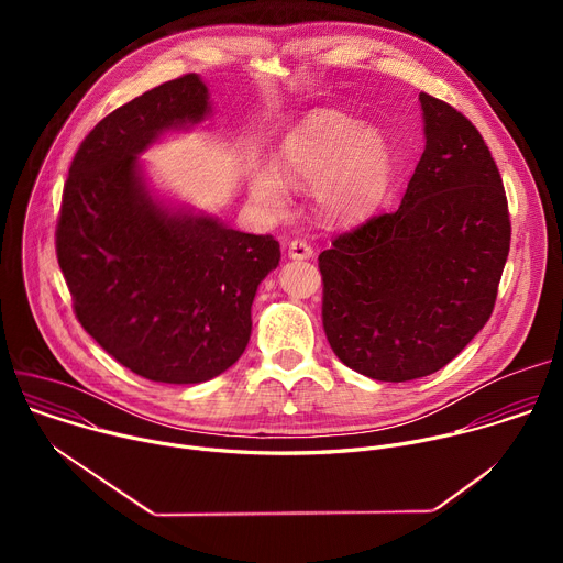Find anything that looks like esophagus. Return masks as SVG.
<instances>
[{"mask_svg": "<svg viewBox=\"0 0 563 563\" xmlns=\"http://www.w3.org/2000/svg\"><path fill=\"white\" fill-rule=\"evenodd\" d=\"M287 256L294 258V261H307V258L313 256V250H311V245L305 243V240H298V238H296V240H291V243H289Z\"/></svg>", "mask_w": 563, "mask_h": 563, "instance_id": "1", "label": "esophagus"}]
</instances>
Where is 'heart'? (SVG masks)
I'll return each instance as SVG.
<instances>
[{
  "mask_svg": "<svg viewBox=\"0 0 563 563\" xmlns=\"http://www.w3.org/2000/svg\"><path fill=\"white\" fill-rule=\"evenodd\" d=\"M396 172L394 148L374 126L339 111H320L298 124L276 153V172L252 176L254 202L272 213H285L288 185H313L320 218L350 224L367 218L387 196Z\"/></svg>",
  "mask_w": 563,
  "mask_h": 563,
  "instance_id": "1",
  "label": "heart"
}]
</instances>
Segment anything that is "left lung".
<instances>
[{"label": "left lung", "mask_w": 563, "mask_h": 563, "mask_svg": "<svg viewBox=\"0 0 563 563\" xmlns=\"http://www.w3.org/2000/svg\"><path fill=\"white\" fill-rule=\"evenodd\" d=\"M419 102L426 151L400 207L318 256L334 354L387 383L441 369L484 330L510 252L508 200L484 137L443 100Z\"/></svg>", "instance_id": "left-lung-1"}]
</instances>
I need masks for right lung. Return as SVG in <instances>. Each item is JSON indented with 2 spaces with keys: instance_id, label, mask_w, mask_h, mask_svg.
<instances>
[{
  "instance_id": "right-lung-1",
  "label": "right lung",
  "mask_w": 563,
  "mask_h": 563,
  "mask_svg": "<svg viewBox=\"0 0 563 563\" xmlns=\"http://www.w3.org/2000/svg\"><path fill=\"white\" fill-rule=\"evenodd\" d=\"M209 113L196 73L142 93L79 144L62 194L55 247L75 316L155 383H202L243 356L254 296L280 261L274 235L167 207L144 183L137 155Z\"/></svg>"
}]
</instances>
